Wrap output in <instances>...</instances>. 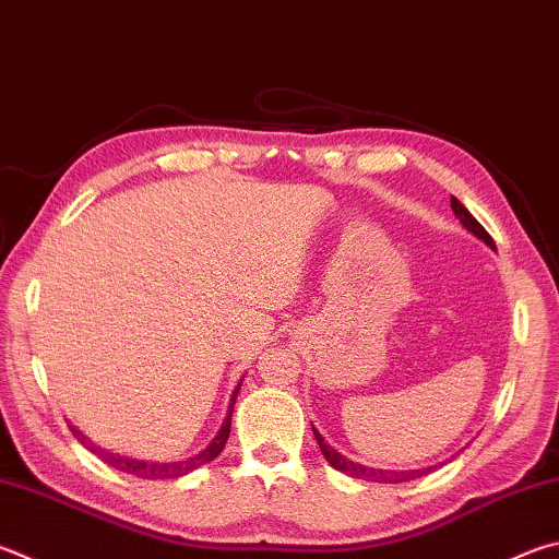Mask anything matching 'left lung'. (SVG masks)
Returning <instances> with one entry per match:
<instances>
[{
    "instance_id": "1",
    "label": "left lung",
    "mask_w": 559,
    "mask_h": 559,
    "mask_svg": "<svg viewBox=\"0 0 559 559\" xmlns=\"http://www.w3.org/2000/svg\"><path fill=\"white\" fill-rule=\"evenodd\" d=\"M452 202V210H454V215L460 217V222L462 225L472 231L474 237H479L484 245H489L491 249H496V245H493V239L489 237V231H486L479 222L474 219V215L469 210H466L460 200L456 198H452L450 200ZM312 432H314V440H318V444H320V452L324 454V460H328L334 469H340V472H344V474H349V476H354V479H364V481H379V484H399V481H411V479H420V476H425L428 472H432V466H428V469H411V472H389V469H373V466H364V464H357V462H352V460H347V456L344 454H340L337 450H332L328 442H324V438L322 435L312 428Z\"/></svg>"
}]
</instances>
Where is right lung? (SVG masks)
Segmentation results:
<instances>
[{
    "label": "right lung",
    "instance_id": "add662e5",
    "mask_svg": "<svg viewBox=\"0 0 559 559\" xmlns=\"http://www.w3.org/2000/svg\"><path fill=\"white\" fill-rule=\"evenodd\" d=\"M239 385H241V381L237 383L235 393H231L229 408H227V418H225V423H222V428L217 430L215 438H212V442L207 444L205 450L198 452V454H192V456H188V460H182V462H144V460H131V456L109 454V452H105V450L93 448V444L87 442L85 435L80 432L78 428H73V425H70V430H73L75 438H78L80 442H83L85 448H90L95 454L103 456V460H105L107 464H111V466H115V469H119V472L134 474V476H139V479H178V476H186V474H190L192 469H198V466L212 462L222 450H225V442H227V438H229V428H231V413H235V401H237Z\"/></svg>",
    "mask_w": 559,
    "mask_h": 559
}]
</instances>
